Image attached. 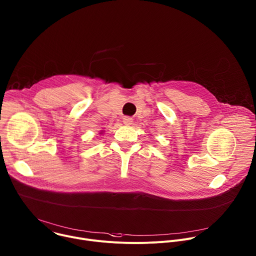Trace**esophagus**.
<instances>
[{"mask_svg": "<svg viewBox=\"0 0 256 256\" xmlns=\"http://www.w3.org/2000/svg\"><path fill=\"white\" fill-rule=\"evenodd\" d=\"M124 124L126 126H130L132 124V118L130 116H124Z\"/></svg>", "mask_w": 256, "mask_h": 256, "instance_id": "34e87169", "label": "esophagus"}]
</instances>
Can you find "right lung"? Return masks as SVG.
I'll return each mask as SVG.
<instances>
[{
    "instance_id": "add662e5",
    "label": "right lung",
    "mask_w": 256,
    "mask_h": 256,
    "mask_svg": "<svg viewBox=\"0 0 256 256\" xmlns=\"http://www.w3.org/2000/svg\"><path fill=\"white\" fill-rule=\"evenodd\" d=\"M100 134H102V132H100Z\"/></svg>"
}]
</instances>
